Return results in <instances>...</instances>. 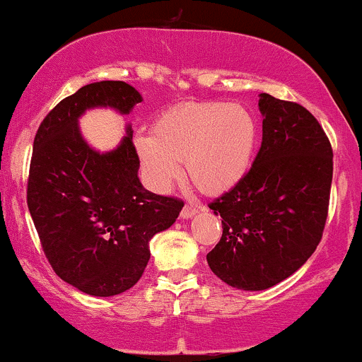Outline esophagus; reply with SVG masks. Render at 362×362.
<instances>
[{"label": "esophagus", "mask_w": 362, "mask_h": 362, "mask_svg": "<svg viewBox=\"0 0 362 362\" xmlns=\"http://www.w3.org/2000/svg\"><path fill=\"white\" fill-rule=\"evenodd\" d=\"M199 212V209L195 207V206H190V204H187V206L182 209V212H180V217L182 219H190V217H194L195 214H197Z\"/></svg>", "instance_id": "obj_1"}]
</instances>
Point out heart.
<instances>
[{"label": "heart", "instance_id": "heart-1", "mask_svg": "<svg viewBox=\"0 0 362 362\" xmlns=\"http://www.w3.org/2000/svg\"><path fill=\"white\" fill-rule=\"evenodd\" d=\"M136 153L153 187L168 189L180 177L177 162L199 190L221 194L245 178L258 145V121L241 104L185 103L162 112L150 136H138Z\"/></svg>", "mask_w": 362, "mask_h": 362}]
</instances>
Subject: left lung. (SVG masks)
<instances>
[{
	"label": "left lung",
	"mask_w": 362,
	"mask_h": 362,
	"mask_svg": "<svg viewBox=\"0 0 362 362\" xmlns=\"http://www.w3.org/2000/svg\"><path fill=\"white\" fill-rule=\"evenodd\" d=\"M263 141L250 172L209 207L223 236L207 255L214 275L239 290H267L319 246L329 212L332 146L297 103L259 94Z\"/></svg>",
	"instance_id": "left-lung-1"
}]
</instances>
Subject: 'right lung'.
Wrapping results in <instances>:
<instances>
[{
	"instance_id": "obj_1",
	"label": "right lung",
	"mask_w": 362,
	"mask_h": 362,
	"mask_svg": "<svg viewBox=\"0 0 362 362\" xmlns=\"http://www.w3.org/2000/svg\"><path fill=\"white\" fill-rule=\"evenodd\" d=\"M138 103L141 95L123 81L93 82L57 104L35 134L27 202L43 252L64 281L94 297L132 288L150 259V239L184 207L143 189L132 126L107 153L79 132L87 110L129 115Z\"/></svg>"
}]
</instances>
